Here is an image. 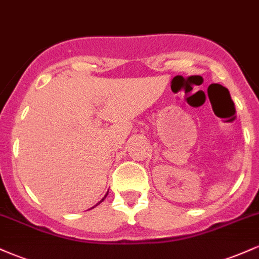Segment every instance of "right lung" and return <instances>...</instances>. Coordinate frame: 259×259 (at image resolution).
I'll return each mask as SVG.
<instances>
[{
    "label": "right lung",
    "mask_w": 259,
    "mask_h": 259,
    "mask_svg": "<svg viewBox=\"0 0 259 259\" xmlns=\"http://www.w3.org/2000/svg\"><path fill=\"white\" fill-rule=\"evenodd\" d=\"M107 195H108V192H107V194H106V196H105V197H103V198H102V200H101V201H100V202H99V203H97V204H100V203H101V202H102L103 200H105V198L107 197ZM97 204H96V206H97ZM96 206H95V207H96ZM92 208H94V207H92Z\"/></svg>",
    "instance_id": "obj_1"
}]
</instances>
